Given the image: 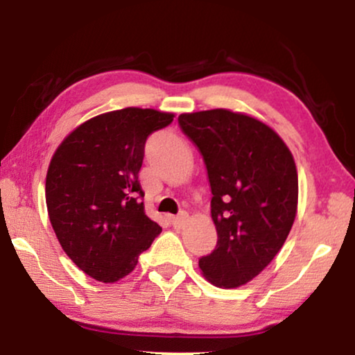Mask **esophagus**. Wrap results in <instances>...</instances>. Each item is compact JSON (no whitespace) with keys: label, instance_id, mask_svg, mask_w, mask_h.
<instances>
[{"label":"esophagus","instance_id":"esophagus-1","mask_svg":"<svg viewBox=\"0 0 355 355\" xmlns=\"http://www.w3.org/2000/svg\"><path fill=\"white\" fill-rule=\"evenodd\" d=\"M171 223H173V226L176 227V230H181V227H184V225L187 223V213H181V215L173 216Z\"/></svg>","mask_w":355,"mask_h":355}]
</instances>
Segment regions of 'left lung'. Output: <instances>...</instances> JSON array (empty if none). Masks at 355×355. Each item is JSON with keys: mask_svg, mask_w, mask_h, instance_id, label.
Instances as JSON below:
<instances>
[{"mask_svg": "<svg viewBox=\"0 0 355 355\" xmlns=\"http://www.w3.org/2000/svg\"><path fill=\"white\" fill-rule=\"evenodd\" d=\"M178 121L202 153L213 193L218 242L198 266L218 288H239L270 265L294 225V157L268 124L249 114L216 108Z\"/></svg>", "mask_w": 355, "mask_h": 355, "instance_id": "1", "label": "left lung"}]
</instances>
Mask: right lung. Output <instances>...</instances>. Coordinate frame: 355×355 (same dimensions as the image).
<instances>
[{
    "instance_id": "1",
    "label": "right lung",
    "mask_w": 355,
    "mask_h": 355,
    "mask_svg": "<svg viewBox=\"0 0 355 355\" xmlns=\"http://www.w3.org/2000/svg\"><path fill=\"white\" fill-rule=\"evenodd\" d=\"M173 113L129 108L95 116L72 130L46 173L48 216L66 255L101 283H116L162 232L144 210V147Z\"/></svg>"
}]
</instances>
